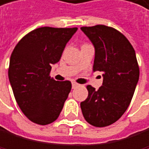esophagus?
Masks as SVG:
<instances>
[{"mask_svg": "<svg viewBox=\"0 0 149 149\" xmlns=\"http://www.w3.org/2000/svg\"><path fill=\"white\" fill-rule=\"evenodd\" d=\"M77 87H79V84H78V83H76V82H72V88H73V89H75V88H77Z\"/></svg>", "mask_w": 149, "mask_h": 149, "instance_id": "obj_1", "label": "esophagus"}]
</instances>
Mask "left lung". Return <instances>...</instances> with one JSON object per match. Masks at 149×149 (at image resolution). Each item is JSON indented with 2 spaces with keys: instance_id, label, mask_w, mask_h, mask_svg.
I'll use <instances>...</instances> for the list:
<instances>
[{
  "instance_id": "1",
  "label": "left lung",
  "mask_w": 149,
  "mask_h": 149,
  "mask_svg": "<svg viewBox=\"0 0 149 149\" xmlns=\"http://www.w3.org/2000/svg\"><path fill=\"white\" fill-rule=\"evenodd\" d=\"M95 46L93 71L103 73L98 90L87 85L88 97L81 103L85 120L106 127L118 120L128 109L139 80V67L134 47L125 36L105 25L82 27Z\"/></svg>"
}]
</instances>
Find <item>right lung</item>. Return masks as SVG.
<instances>
[{
  "mask_svg": "<svg viewBox=\"0 0 149 149\" xmlns=\"http://www.w3.org/2000/svg\"><path fill=\"white\" fill-rule=\"evenodd\" d=\"M77 29H36L19 40L11 54L8 77L15 101L34 123H52L63 109L71 82L54 81L50 77V71Z\"/></svg>",
  "mask_w": 149,
  "mask_h": 149,
  "instance_id": "add662e5",
  "label": "right lung"
}]
</instances>
